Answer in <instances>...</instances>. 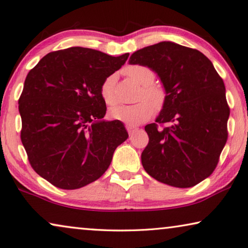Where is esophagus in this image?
Returning <instances> with one entry per match:
<instances>
[{"label":"esophagus","instance_id":"esophagus-1","mask_svg":"<svg viewBox=\"0 0 248 248\" xmlns=\"http://www.w3.org/2000/svg\"><path fill=\"white\" fill-rule=\"evenodd\" d=\"M126 129H127L129 135H133L137 130V127H135V126H132V125H126Z\"/></svg>","mask_w":248,"mask_h":248}]
</instances>
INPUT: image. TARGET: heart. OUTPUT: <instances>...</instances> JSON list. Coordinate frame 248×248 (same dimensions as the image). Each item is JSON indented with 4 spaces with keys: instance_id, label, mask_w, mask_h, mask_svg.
Segmentation results:
<instances>
[{
    "instance_id": "1",
    "label": "heart",
    "mask_w": 248,
    "mask_h": 248,
    "mask_svg": "<svg viewBox=\"0 0 248 248\" xmlns=\"http://www.w3.org/2000/svg\"><path fill=\"white\" fill-rule=\"evenodd\" d=\"M126 76L141 85L139 92V102L135 105H118L109 111L110 118L122 121L129 125H136L150 119L154 113V107L161 109L165 104L166 93L164 88L153 84L155 74L148 67L135 64L124 70ZM100 94L107 105H114L115 96V76L111 74L105 78L100 86Z\"/></svg>"
}]
</instances>
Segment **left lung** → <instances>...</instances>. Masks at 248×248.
Returning a JSON list of instances; mask_svg holds the SVG:
<instances>
[{"instance_id":"left-lung-1","label":"left lung","mask_w":248,"mask_h":248,"mask_svg":"<svg viewBox=\"0 0 248 248\" xmlns=\"http://www.w3.org/2000/svg\"><path fill=\"white\" fill-rule=\"evenodd\" d=\"M129 63L155 71L166 92L156 123L144 127V170L177 188L200 184L213 174L228 139L230 108L222 78L204 54L172 42L135 51ZM166 123L170 126L158 128Z\"/></svg>"}]
</instances>
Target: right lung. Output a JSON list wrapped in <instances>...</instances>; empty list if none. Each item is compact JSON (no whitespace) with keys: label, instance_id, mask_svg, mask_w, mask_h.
Instances as JSON below:
<instances>
[{"label":"right lung","instance_id":"1","mask_svg":"<svg viewBox=\"0 0 248 248\" xmlns=\"http://www.w3.org/2000/svg\"><path fill=\"white\" fill-rule=\"evenodd\" d=\"M129 54L70 47L51 51L31 69L20 95L21 142L31 167L60 189L73 190L108 170L128 137L121 121H104L100 86Z\"/></svg>","mask_w":248,"mask_h":248}]
</instances>
